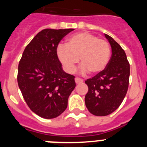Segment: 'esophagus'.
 Listing matches in <instances>:
<instances>
[{
    "mask_svg": "<svg viewBox=\"0 0 147 147\" xmlns=\"http://www.w3.org/2000/svg\"><path fill=\"white\" fill-rule=\"evenodd\" d=\"M75 82H76V84H81L83 82V80L80 77H76L75 78Z\"/></svg>",
    "mask_w": 147,
    "mask_h": 147,
    "instance_id": "obj_1",
    "label": "esophagus"
}]
</instances>
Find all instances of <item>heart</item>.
<instances>
[{"label":"heart","instance_id":"heart-1","mask_svg":"<svg viewBox=\"0 0 147 147\" xmlns=\"http://www.w3.org/2000/svg\"><path fill=\"white\" fill-rule=\"evenodd\" d=\"M57 54L67 72H74L80 59L82 72L98 74L107 67L111 50L106 40L88 32H82L68 37L66 45H58Z\"/></svg>","mask_w":147,"mask_h":147}]
</instances>
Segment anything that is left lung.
Instances as JSON below:
<instances>
[{"label":"left lung","instance_id":"obj_1","mask_svg":"<svg viewBox=\"0 0 147 147\" xmlns=\"http://www.w3.org/2000/svg\"><path fill=\"white\" fill-rule=\"evenodd\" d=\"M105 35L111 45V58L104 71L85 81L88 87L85 105L97 116L110 115L120 106L127 94L130 74L124 49L110 36Z\"/></svg>","mask_w":147,"mask_h":147}]
</instances>
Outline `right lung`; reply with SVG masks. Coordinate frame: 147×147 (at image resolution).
<instances>
[{
	"label": "right lung",
	"instance_id": "1",
	"mask_svg": "<svg viewBox=\"0 0 147 147\" xmlns=\"http://www.w3.org/2000/svg\"><path fill=\"white\" fill-rule=\"evenodd\" d=\"M46 28L27 45L18 65V83L30 110L44 119L64 112L76 87L73 75L62 69L57 49L62 39L74 31Z\"/></svg>",
	"mask_w": 147,
	"mask_h": 147
}]
</instances>
